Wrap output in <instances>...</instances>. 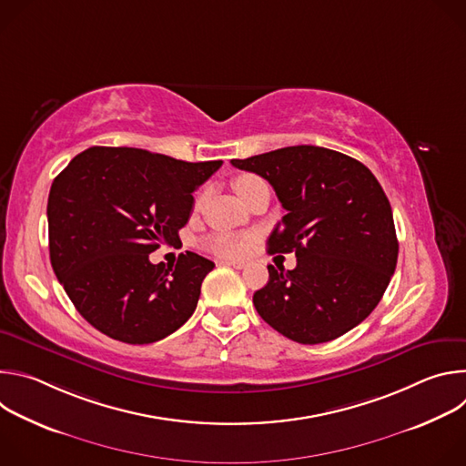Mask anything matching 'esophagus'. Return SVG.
Returning a JSON list of instances; mask_svg holds the SVG:
<instances>
[{"mask_svg": "<svg viewBox=\"0 0 466 466\" xmlns=\"http://www.w3.org/2000/svg\"><path fill=\"white\" fill-rule=\"evenodd\" d=\"M225 265H230V268H234V269H245L247 268V263L245 261H236V259H227V261H223Z\"/></svg>", "mask_w": 466, "mask_h": 466, "instance_id": "34e87169", "label": "esophagus"}]
</instances>
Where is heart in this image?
Segmentation results:
<instances>
[{"mask_svg":"<svg viewBox=\"0 0 466 466\" xmlns=\"http://www.w3.org/2000/svg\"><path fill=\"white\" fill-rule=\"evenodd\" d=\"M258 182H261V178L254 177V175H239L234 178L232 186L236 189V193L239 195V198H243L247 195V191L250 187H254ZM207 193H198L197 197V207H201L203 201H205ZM207 247L219 254V256H228V258H236V256H241L245 250H247V239L243 236H236V234H228V232H219V234H214L208 238L207 241Z\"/></svg>","mask_w":466,"mask_h":466,"instance_id":"b5f03b06","label":"heart"}]
</instances>
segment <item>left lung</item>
<instances>
[{
  "mask_svg": "<svg viewBox=\"0 0 466 466\" xmlns=\"http://www.w3.org/2000/svg\"><path fill=\"white\" fill-rule=\"evenodd\" d=\"M232 166L277 191L286 216L268 252H295L297 268L268 265L269 282L252 297L259 317L282 336L319 345L341 338L381 300L396 269L398 239L389 198L356 158L293 146Z\"/></svg>",
  "mask_w": 466,
  "mask_h": 466,
  "instance_id": "obj_1",
  "label": "left lung"
}]
</instances>
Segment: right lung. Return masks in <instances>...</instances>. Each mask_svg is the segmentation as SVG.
Listing matches in <instances>:
<instances>
[{
	"mask_svg": "<svg viewBox=\"0 0 466 466\" xmlns=\"http://www.w3.org/2000/svg\"><path fill=\"white\" fill-rule=\"evenodd\" d=\"M221 164L90 147L56 175L47 198L51 265L101 334L149 345L191 317L214 261L186 250L166 269L149 254L178 239L193 210L191 193Z\"/></svg>",
	"mask_w": 466,
	"mask_h": 466,
	"instance_id": "add662e5",
	"label": "right lung"
}]
</instances>
